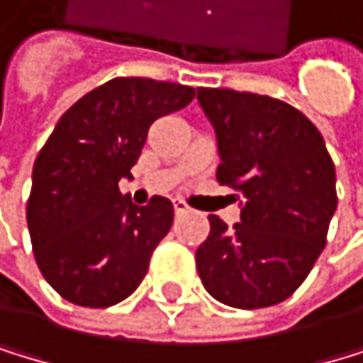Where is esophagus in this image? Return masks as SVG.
I'll use <instances>...</instances> for the list:
<instances>
[{"mask_svg": "<svg viewBox=\"0 0 363 363\" xmlns=\"http://www.w3.org/2000/svg\"><path fill=\"white\" fill-rule=\"evenodd\" d=\"M174 212H176L178 216H180V214H187V212H189V207H187L183 201H174Z\"/></svg>", "mask_w": 363, "mask_h": 363, "instance_id": "obj_1", "label": "esophagus"}]
</instances>
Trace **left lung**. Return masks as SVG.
Wrapping results in <instances>:
<instances>
[{
	"label": "left lung",
	"mask_w": 363,
	"mask_h": 363,
	"mask_svg": "<svg viewBox=\"0 0 363 363\" xmlns=\"http://www.w3.org/2000/svg\"><path fill=\"white\" fill-rule=\"evenodd\" d=\"M196 98L216 133L218 183L243 199L234 228L209 216L199 277L232 308L281 303L325 245L337 209L333 158L319 129L286 102L232 89H199Z\"/></svg>",
	"instance_id": "obj_1"
}]
</instances>
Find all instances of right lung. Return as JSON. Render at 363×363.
Segmentation results:
<instances>
[{"mask_svg": "<svg viewBox=\"0 0 363 363\" xmlns=\"http://www.w3.org/2000/svg\"><path fill=\"white\" fill-rule=\"evenodd\" d=\"M191 100V86L116 77L60 118L33 164L26 220L40 272L67 301L108 308L140 286L174 205H133L118 183L131 178L151 122Z\"/></svg>", "mask_w": 363, "mask_h": 363, "instance_id": "right-lung-1", "label": "right lung"}]
</instances>
